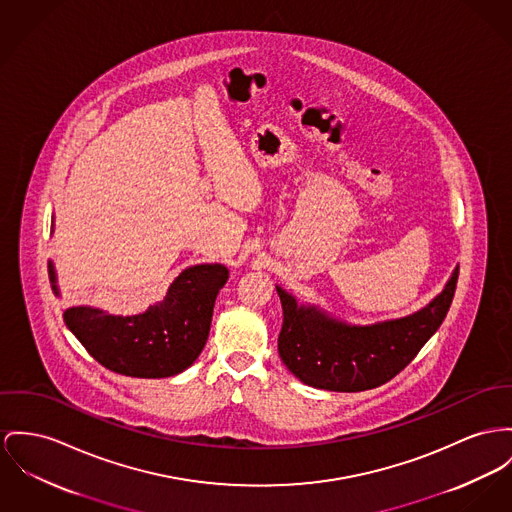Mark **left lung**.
I'll list each match as a JSON object with an SVG mask.
<instances>
[{
	"instance_id": "8db88e82",
	"label": "left lung",
	"mask_w": 512,
	"mask_h": 512,
	"mask_svg": "<svg viewBox=\"0 0 512 512\" xmlns=\"http://www.w3.org/2000/svg\"><path fill=\"white\" fill-rule=\"evenodd\" d=\"M458 266L443 291L417 312L375 324H349L316 305H299L275 285L283 326L277 340L285 367L312 388L332 392L371 390L408 367L439 330L450 308Z\"/></svg>"
}]
</instances>
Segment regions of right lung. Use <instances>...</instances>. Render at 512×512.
<instances>
[{"label":"right lung","mask_w":512,"mask_h":512,"mask_svg":"<svg viewBox=\"0 0 512 512\" xmlns=\"http://www.w3.org/2000/svg\"><path fill=\"white\" fill-rule=\"evenodd\" d=\"M48 275L54 295L60 297L52 260ZM227 279L229 270L223 264L190 266L172 281L163 301L139 314L120 316L81 305L66 308L64 322L106 369L136 378H167L186 371L200 357L215 299Z\"/></svg>","instance_id":"right-lung-1"}]
</instances>
